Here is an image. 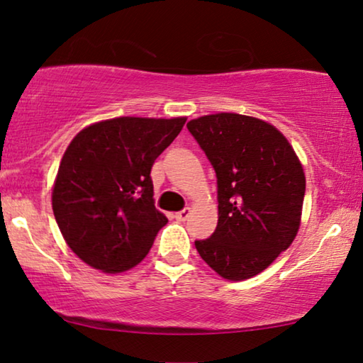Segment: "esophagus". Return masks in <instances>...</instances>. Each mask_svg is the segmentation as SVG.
<instances>
[{"mask_svg":"<svg viewBox=\"0 0 363 363\" xmlns=\"http://www.w3.org/2000/svg\"><path fill=\"white\" fill-rule=\"evenodd\" d=\"M188 216H190V208H185V210L175 213V218L178 221H185Z\"/></svg>","mask_w":363,"mask_h":363,"instance_id":"34e87169","label":"esophagus"}]
</instances>
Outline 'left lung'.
Wrapping results in <instances>:
<instances>
[{"label":"left lung","instance_id":"1","mask_svg":"<svg viewBox=\"0 0 363 363\" xmlns=\"http://www.w3.org/2000/svg\"><path fill=\"white\" fill-rule=\"evenodd\" d=\"M215 168L218 226L195 241L201 259L230 281L264 271L299 231L306 177L294 148L274 125L240 113L186 123Z\"/></svg>","mask_w":363,"mask_h":363}]
</instances>
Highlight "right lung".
<instances>
[{
	"instance_id": "obj_1",
	"label": "right lung",
	"mask_w": 363,
	"mask_h": 363,
	"mask_svg": "<svg viewBox=\"0 0 363 363\" xmlns=\"http://www.w3.org/2000/svg\"><path fill=\"white\" fill-rule=\"evenodd\" d=\"M185 117H117L92 123L69 143L52 190V211L86 264L122 272L148 255L167 216L153 205L152 167Z\"/></svg>"
}]
</instances>
